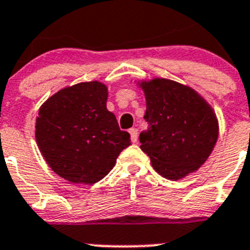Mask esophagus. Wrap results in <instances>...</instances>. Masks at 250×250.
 Wrapping results in <instances>:
<instances>
[{"label":"esophagus","instance_id":"obj_1","mask_svg":"<svg viewBox=\"0 0 250 250\" xmlns=\"http://www.w3.org/2000/svg\"><path fill=\"white\" fill-rule=\"evenodd\" d=\"M129 136H130V139H132V142H134V143H136L137 139H138V130H137L136 128H130Z\"/></svg>","mask_w":250,"mask_h":250}]
</instances>
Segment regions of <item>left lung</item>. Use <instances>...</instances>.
Segmentation results:
<instances>
[{"instance_id":"8db88e82","label":"left lung","mask_w":250,"mask_h":250,"mask_svg":"<svg viewBox=\"0 0 250 250\" xmlns=\"http://www.w3.org/2000/svg\"><path fill=\"white\" fill-rule=\"evenodd\" d=\"M147 103L150 129L141 133V149L158 174L178 181L197 172L212 154L219 123L212 105L192 87L154 77L136 81Z\"/></svg>"}]
</instances>
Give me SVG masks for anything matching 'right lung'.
I'll list each match as a JSON object with an SVG mask.
<instances>
[{
  "label": "right lung",
  "mask_w": 250,
  "mask_h": 250,
  "mask_svg": "<svg viewBox=\"0 0 250 250\" xmlns=\"http://www.w3.org/2000/svg\"><path fill=\"white\" fill-rule=\"evenodd\" d=\"M108 88L100 81L64 87L42 103L35 137L49 168L76 184L97 183L111 172L129 134L107 109Z\"/></svg>",
  "instance_id": "right-lung-1"
}]
</instances>
